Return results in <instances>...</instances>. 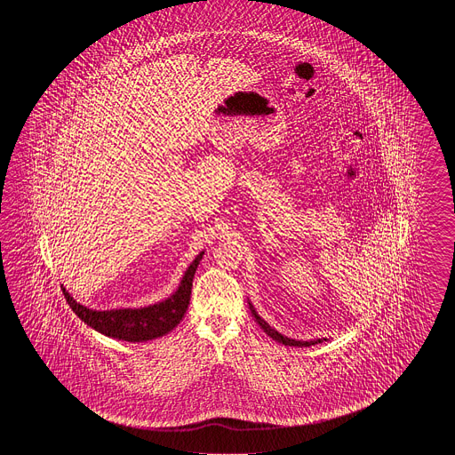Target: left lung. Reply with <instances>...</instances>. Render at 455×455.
I'll use <instances>...</instances> for the list:
<instances>
[{"mask_svg": "<svg viewBox=\"0 0 455 455\" xmlns=\"http://www.w3.org/2000/svg\"><path fill=\"white\" fill-rule=\"evenodd\" d=\"M249 307H251V317L257 320V323L260 325L261 330L270 337V339H275V341H278V343H283L284 347H312V345H317V343H322V341H329L327 339H307V341H304V339H288V337H284L283 333H280L278 330L273 329L270 327L265 320L261 319L260 315H259V312L255 310V307L251 306V300H249Z\"/></svg>", "mask_w": 455, "mask_h": 455, "instance_id": "8db88e82", "label": "left lung"}]
</instances>
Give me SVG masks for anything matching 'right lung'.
<instances>
[{"label": "right lung", "mask_w": 455, "mask_h": 455, "mask_svg": "<svg viewBox=\"0 0 455 455\" xmlns=\"http://www.w3.org/2000/svg\"><path fill=\"white\" fill-rule=\"evenodd\" d=\"M204 255V251L195 257V260L185 270L179 288L169 298L145 307L91 309L79 304L63 284L61 288L73 312L91 329L96 330L99 333L110 339L130 341V343L161 339L180 323L185 312L188 309L195 271L198 268Z\"/></svg>", "instance_id": "right-lung-1"}]
</instances>
